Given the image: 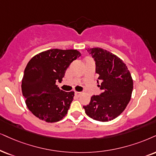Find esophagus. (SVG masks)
Masks as SVG:
<instances>
[{"instance_id":"esophagus-1","label":"esophagus","mask_w":156,"mask_h":156,"mask_svg":"<svg viewBox=\"0 0 156 156\" xmlns=\"http://www.w3.org/2000/svg\"><path fill=\"white\" fill-rule=\"evenodd\" d=\"M75 95H76V96H77V97H80V95H81V93L80 92H75Z\"/></svg>"}]
</instances>
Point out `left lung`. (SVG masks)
Returning <instances> with one entry per match:
<instances>
[{
  "mask_svg": "<svg viewBox=\"0 0 156 156\" xmlns=\"http://www.w3.org/2000/svg\"><path fill=\"white\" fill-rule=\"evenodd\" d=\"M96 63L98 85L102 92L90 98L83 106L86 114L93 119L108 122L122 113L130 101L133 80L127 67L119 58L104 49L87 50Z\"/></svg>",
  "mask_w": 156,
  "mask_h": 156,
  "instance_id": "8db88e82",
  "label": "left lung"
}]
</instances>
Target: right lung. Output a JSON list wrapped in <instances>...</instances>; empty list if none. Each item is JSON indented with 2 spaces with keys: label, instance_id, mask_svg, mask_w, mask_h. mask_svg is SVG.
<instances>
[{
  "label": "right lung",
  "instance_id": "add662e5",
  "mask_svg": "<svg viewBox=\"0 0 156 156\" xmlns=\"http://www.w3.org/2000/svg\"><path fill=\"white\" fill-rule=\"evenodd\" d=\"M80 56L76 50L52 49L29 60L24 70L21 90L29 111L39 119L58 122L68 113L74 91H63L55 83L62 81L67 68Z\"/></svg>",
  "mask_w": 156,
  "mask_h": 156
}]
</instances>
